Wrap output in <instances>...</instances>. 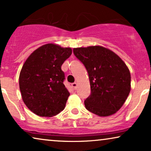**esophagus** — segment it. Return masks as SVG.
Instances as JSON below:
<instances>
[{"mask_svg":"<svg viewBox=\"0 0 151 151\" xmlns=\"http://www.w3.org/2000/svg\"><path fill=\"white\" fill-rule=\"evenodd\" d=\"M77 85H78V84L76 83V82H73V83L71 84V86H73V88H75V89L76 88H77Z\"/></svg>","mask_w":151,"mask_h":151,"instance_id":"obj_1","label":"esophagus"}]
</instances>
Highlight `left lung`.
I'll return each mask as SVG.
<instances>
[{"mask_svg":"<svg viewBox=\"0 0 151 151\" xmlns=\"http://www.w3.org/2000/svg\"><path fill=\"white\" fill-rule=\"evenodd\" d=\"M73 53L88 74L91 95L84 100L88 111L101 117L114 114L131 91V73L124 61L101 46L74 48Z\"/></svg>","mask_w":151,"mask_h":151,"instance_id":"8db88e82","label":"left lung"}]
</instances>
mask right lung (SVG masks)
I'll return each mask as SVG.
<instances>
[{
    "label": "right lung",
    "mask_w": 151,
    "mask_h": 151,
    "mask_svg": "<svg viewBox=\"0 0 151 151\" xmlns=\"http://www.w3.org/2000/svg\"><path fill=\"white\" fill-rule=\"evenodd\" d=\"M72 53L70 47L44 45L35 50L22 66L19 86L22 100L31 111L52 117L65 109L69 96L61 67Z\"/></svg>",
    "instance_id": "right-lung-1"
}]
</instances>
